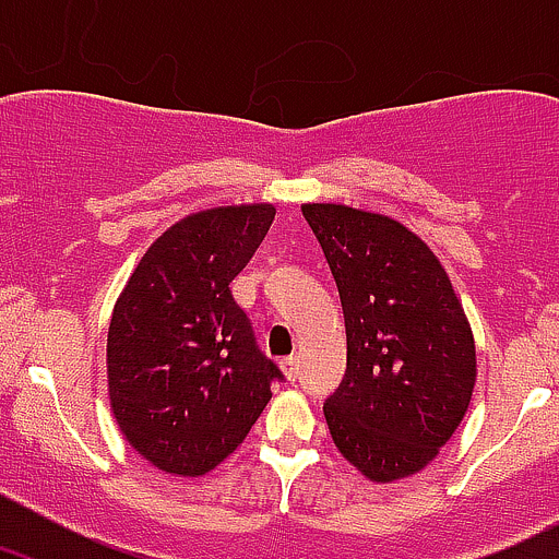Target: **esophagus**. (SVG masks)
Segmentation results:
<instances>
[{"label": "esophagus", "mask_w": 559, "mask_h": 559, "mask_svg": "<svg viewBox=\"0 0 559 559\" xmlns=\"http://www.w3.org/2000/svg\"><path fill=\"white\" fill-rule=\"evenodd\" d=\"M281 370H284L286 379L295 381L297 376H300V357H286V359H281Z\"/></svg>", "instance_id": "1"}]
</instances>
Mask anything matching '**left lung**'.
I'll return each mask as SVG.
<instances>
[{"label": "left lung", "mask_w": 559, "mask_h": 559, "mask_svg": "<svg viewBox=\"0 0 559 559\" xmlns=\"http://www.w3.org/2000/svg\"><path fill=\"white\" fill-rule=\"evenodd\" d=\"M302 216L346 319V376L324 403L332 441L370 481L414 476L471 405L467 316L430 246L400 222L335 202H308Z\"/></svg>", "instance_id": "obj_1"}]
</instances>
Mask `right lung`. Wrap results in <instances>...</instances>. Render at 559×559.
I'll return each instance as SVG.
<instances>
[{"label": "right lung", "instance_id": "add662e5", "mask_svg": "<svg viewBox=\"0 0 559 559\" xmlns=\"http://www.w3.org/2000/svg\"><path fill=\"white\" fill-rule=\"evenodd\" d=\"M273 218L267 202L191 213L156 238L118 295L107 330L110 408L129 447L159 471H213L284 379L229 289Z\"/></svg>", "mask_w": 559, "mask_h": 559}]
</instances>
